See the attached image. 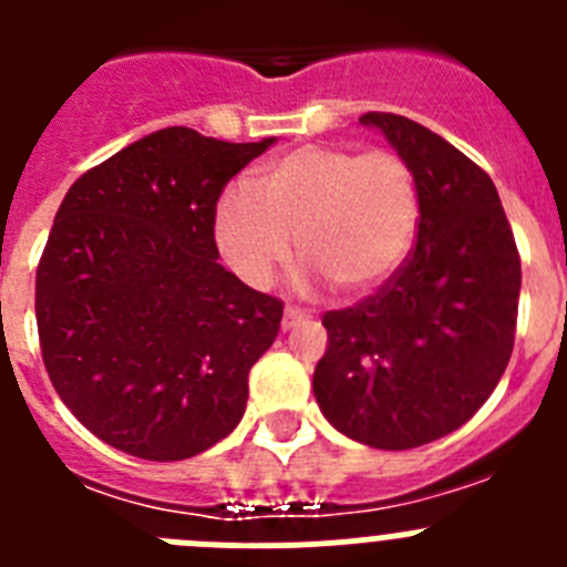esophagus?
Instances as JSON below:
<instances>
[{"instance_id":"obj_1","label":"esophagus","mask_w":567,"mask_h":567,"mask_svg":"<svg viewBox=\"0 0 567 567\" xmlns=\"http://www.w3.org/2000/svg\"><path fill=\"white\" fill-rule=\"evenodd\" d=\"M307 318H309L307 312H300V309L287 307V309H284V320H280V327H284V332H289V329H295V327H298V323H303V320H307Z\"/></svg>"}]
</instances>
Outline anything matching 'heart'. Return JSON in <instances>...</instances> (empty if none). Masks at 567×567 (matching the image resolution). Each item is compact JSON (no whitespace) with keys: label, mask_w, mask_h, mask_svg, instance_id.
<instances>
[{"label":"heart","mask_w":567,"mask_h":567,"mask_svg":"<svg viewBox=\"0 0 567 567\" xmlns=\"http://www.w3.org/2000/svg\"><path fill=\"white\" fill-rule=\"evenodd\" d=\"M417 224V182L398 153L303 144L260 164L252 189H224L213 229L218 252L247 287H272L298 238L309 260L300 289L323 278L343 298H363L400 272Z\"/></svg>","instance_id":"heart-1"}]
</instances>
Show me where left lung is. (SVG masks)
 <instances>
[{"mask_svg":"<svg viewBox=\"0 0 567 567\" xmlns=\"http://www.w3.org/2000/svg\"><path fill=\"white\" fill-rule=\"evenodd\" d=\"M360 124L412 167L417 247L378 295L323 315L329 346L312 389L340 434L405 452L452 434L497 389L523 269L497 187L477 164L405 115L365 113Z\"/></svg>","mask_w":567,"mask_h":567,"instance_id":"left-lung-1","label":"left lung"}]
</instances>
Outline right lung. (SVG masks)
Returning <instances> with one entry per match:
<instances>
[{"mask_svg":"<svg viewBox=\"0 0 567 567\" xmlns=\"http://www.w3.org/2000/svg\"><path fill=\"white\" fill-rule=\"evenodd\" d=\"M275 138L144 135L64 195L37 272L44 369L73 417L133 457L173 463L233 434L284 303L218 264L215 204Z\"/></svg>","mask_w":567,"mask_h":567,"instance_id":"1","label":"right lung"}]
</instances>
